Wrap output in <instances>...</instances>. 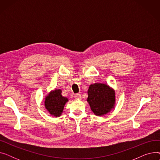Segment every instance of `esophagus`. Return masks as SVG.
Segmentation results:
<instances>
[{"instance_id": "1", "label": "esophagus", "mask_w": 160, "mask_h": 160, "mask_svg": "<svg viewBox=\"0 0 160 160\" xmlns=\"http://www.w3.org/2000/svg\"><path fill=\"white\" fill-rule=\"evenodd\" d=\"M74 98H75L76 99H78V100H80V99H81L82 97H81V95H80V94L77 93V94H76V95H74Z\"/></svg>"}]
</instances>
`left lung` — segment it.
I'll list each match as a JSON object with an SVG mask.
<instances>
[{"instance_id": "obj_1", "label": "left lung", "mask_w": 160, "mask_h": 160, "mask_svg": "<svg viewBox=\"0 0 160 160\" xmlns=\"http://www.w3.org/2000/svg\"><path fill=\"white\" fill-rule=\"evenodd\" d=\"M87 101L96 115L101 116L110 112L115 103V91L105 83H95L89 87Z\"/></svg>"}]
</instances>
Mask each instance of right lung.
<instances>
[{"label":"right lung","mask_w":160,"mask_h":160,"mask_svg":"<svg viewBox=\"0 0 160 160\" xmlns=\"http://www.w3.org/2000/svg\"><path fill=\"white\" fill-rule=\"evenodd\" d=\"M68 101V98L62 95L61 89H55L45 97V106L50 115L57 117L62 115L64 106Z\"/></svg>","instance_id":"add662e5"}]
</instances>
